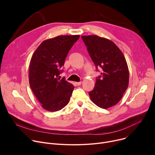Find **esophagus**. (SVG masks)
Here are the masks:
<instances>
[{"label":"esophagus","instance_id":"esophagus-1","mask_svg":"<svg viewBox=\"0 0 155 155\" xmlns=\"http://www.w3.org/2000/svg\"><path fill=\"white\" fill-rule=\"evenodd\" d=\"M81 81H80V82H75V84H76V85H77V86H80L81 84Z\"/></svg>","mask_w":155,"mask_h":155}]
</instances>
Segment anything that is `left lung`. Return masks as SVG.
<instances>
[{"label": "left lung", "instance_id": "8db88e82", "mask_svg": "<svg viewBox=\"0 0 155 155\" xmlns=\"http://www.w3.org/2000/svg\"><path fill=\"white\" fill-rule=\"evenodd\" d=\"M96 69L102 68L94 89L89 93L91 101L102 108L116 105L129 84V73L126 59L112 41L96 35H82Z\"/></svg>", "mask_w": 155, "mask_h": 155}]
</instances>
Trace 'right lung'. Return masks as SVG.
Here are the masks:
<instances>
[{
    "label": "right lung",
    "instance_id": "obj_1",
    "mask_svg": "<svg viewBox=\"0 0 155 155\" xmlns=\"http://www.w3.org/2000/svg\"><path fill=\"white\" fill-rule=\"evenodd\" d=\"M79 35H59L44 40L31 59L29 80L31 90L41 107L56 112L69 102L74 86L65 78L61 79L60 69Z\"/></svg>",
    "mask_w": 155,
    "mask_h": 155
}]
</instances>
